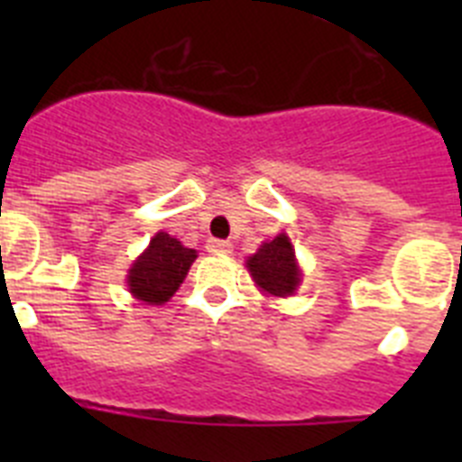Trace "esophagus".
<instances>
[{"label": "esophagus", "mask_w": 462, "mask_h": 462, "mask_svg": "<svg viewBox=\"0 0 462 462\" xmlns=\"http://www.w3.org/2000/svg\"><path fill=\"white\" fill-rule=\"evenodd\" d=\"M206 250L212 252V254H228V252H231V243H228V240L210 238L206 243Z\"/></svg>", "instance_id": "1"}]
</instances>
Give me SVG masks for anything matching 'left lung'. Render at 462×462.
<instances>
[{
    "label": "left lung",
    "mask_w": 462,
    "mask_h": 462,
    "mask_svg": "<svg viewBox=\"0 0 462 462\" xmlns=\"http://www.w3.org/2000/svg\"><path fill=\"white\" fill-rule=\"evenodd\" d=\"M247 268L256 284L273 296H291L300 282L291 243L284 234L261 245V250L247 261Z\"/></svg>",
    "instance_id": "left-lung-1"
}]
</instances>
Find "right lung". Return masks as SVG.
I'll list each match as a JSON object with an SVG mask.
<instances>
[{
    "label": "right lung",
    "mask_w": 462,
    "mask_h": 462,
    "mask_svg": "<svg viewBox=\"0 0 462 462\" xmlns=\"http://www.w3.org/2000/svg\"><path fill=\"white\" fill-rule=\"evenodd\" d=\"M194 259V250L185 247L173 236L159 231L150 240L148 250L138 256L129 271V277H126L129 291L143 303H166L178 291Z\"/></svg>",
    "instance_id": "obj_1"
}]
</instances>
